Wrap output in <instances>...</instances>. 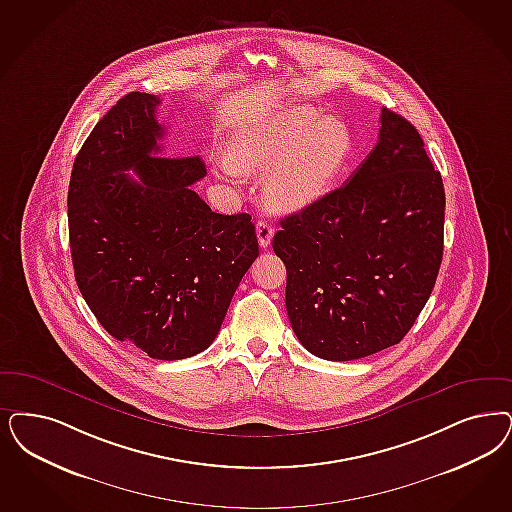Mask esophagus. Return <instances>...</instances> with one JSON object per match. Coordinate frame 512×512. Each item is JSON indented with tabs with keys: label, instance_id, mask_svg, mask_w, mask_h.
Masks as SVG:
<instances>
[{
	"label": "esophagus",
	"instance_id": "esophagus-1",
	"mask_svg": "<svg viewBox=\"0 0 512 512\" xmlns=\"http://www.w3.org/2000/svg\"><path fill=\"white\" fill-rule=\"evenodd\" d=\"M272 236H274V229L270 227L268 221L261 219V221L257 223V240H259V246L263 247V249L270 246Z\"/></svg>",
	"mask_w": 512,
	"mask_h": 512
}]
</instances>
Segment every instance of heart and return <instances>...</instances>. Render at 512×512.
Returning <instances> with one entry per match:
<instances>
[{"label":"heart","mask_w":512,"mask_h":512,"mask_svg":"<svg viewBox=\"0 0 512 512\" xmlns=\"http://www.w3.org/2000/svg\"><path fill=\"white\" fill-rule=\"evenodd\" d=\"M352 138L344 124L306 107L276 113L259 126L238 132L229 160L219 168L227 176L265 174L266 198L278 212H295L316 202L340 172Z\"/></svg>","instance_id":"heart-1"}]
</instances>
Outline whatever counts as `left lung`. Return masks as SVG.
<instances>
[{
  "instance_id": "left-lung-1",
  "label": "left lung",
  "mask_w": 512,
  "mask_h": 512,
  "mask_svg": "<svg viewBox=\"0 0 512 512\" xmlns=\"http://www.w3.org/2000/svg\"><path fill=\"white\" fill-rule=\"evenodd\" d=\"M380 136L350 179L280 221L285 308L300 344L327 361L395 346L429 299L444 244L442 177L418 130L382 109Z\"/></svg>"
}]
</instances>
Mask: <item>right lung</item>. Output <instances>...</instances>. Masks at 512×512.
Returning a JSON list of instances; mask_svg holds the SVG:
<instances>
[{
  "instance_id": "obj_1",
  "label": "right lung",
  "mask_w": 512,
  "mask_h": 512,
  "mask_svg": "<svg viewBox=\"0 0 512 512\" xmlns=\"http://www.w3.org/2000/svg\"><path fill=\"white\" fill-rule=\"evenodd\" d=\"M159 104L130 92L94 126L73 162L68 225L75 282L100 325L176 361L215 340L259 242L247 213L212 212L194 193L200 157H160Z\"/></svg>"
}]
</instances>
